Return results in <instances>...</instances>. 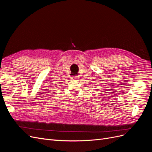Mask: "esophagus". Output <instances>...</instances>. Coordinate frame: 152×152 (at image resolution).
Masks as SVG:
<instances>
[{
    "label": "esophagus",
    "mask_w": 152,
    "mask_h": 152,
    "mask_svg": "<svg viewBox=\"0 0 152 152\" xmlns=\"http://www.w3.org/2000/svg\"><path fill=\"white\" fill-rule=\"evenodd\" d=\"M77 79H78L77 76H74V77H73V80H77Z\"/></svg>",
    "instance_id": "obj_1"
}]
</instances>
